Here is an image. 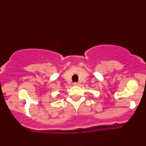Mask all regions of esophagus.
Returning <instances> with one entry per match:
<instances>
[{"label": "esophagus", "instance_id": "1", "mask_svg": "<svg viewBox=\"0 0 146 146\" xmlns=\"http://www.w3.org/2000/svg\"><path fill=\"white\" fill-rule=\"evenodd\" d=\"M73 85H74V86H78L79 83H78V82H74V83H73Z\"/></svg>", "mask_w": 146, "mask_h": 146}]
</instances>
